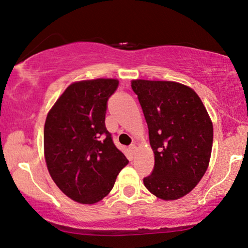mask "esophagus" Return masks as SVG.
Listing matches in <instances>:
<instances>
[{
  "mask_svg": "<svg viewBox=\"0 0 248 248\" xmlns=\"http://www.w3.org/2000/svg\"><path fill=\"white\" fill-rule=\"evenodd\" d=\"M130 151H131L132 154H134V153L137 152V146H136V144H131V145H130Z\"/></svg>",
  "mask_w": 248,
  "mask_h": 248,
  "instance_id": "1",
  "label": "esophagus"
}]
</instances>
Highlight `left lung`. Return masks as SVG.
<instances>
[{
  "label": "left lung",
  "instance_id": "left-lung-1",
  "mask_svg": "<svg viewBox=\"0 0 248 248\" xmlns=\"http://www.w3.org/2000/svg\"><path fill=\"white\" fill-rule=\"evenodd\" d=\"M154 153L152 174L143 178L151 194L177 200L194 189L208 170L213 125L191 87L171 81L132 79Z\"/></svg>",
  "mask_w": 248,
  "mask_h": 248
}]
</instances>
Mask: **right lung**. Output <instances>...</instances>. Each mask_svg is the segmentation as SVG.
<instances>
[{"label": "right lung", "mask_w": 248, "mask_h": 248, "mask_svg": "<svg viewBox=\"0 0 248 248\" xmlns=\"http://www.w3.org/2000/svg\"><path fill=\"white\" fill-rule=\"evenodd\" d=\"M118 84L117 78L70 84L46 118L44 153L49 174L59 189L78 203L105 198L129 163L105 125L107 100Z\"/></svg>", "instance_id": "obj_1"}]
</instances>
